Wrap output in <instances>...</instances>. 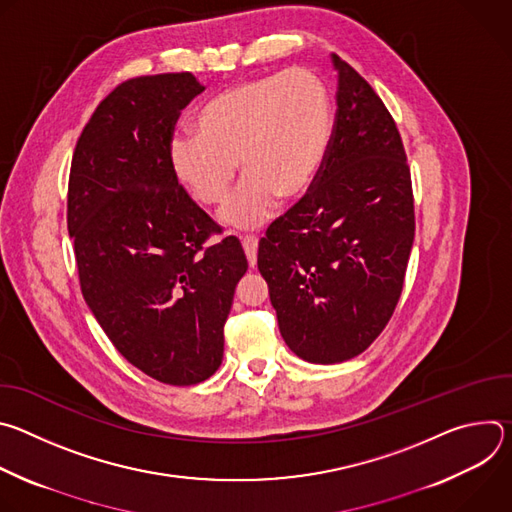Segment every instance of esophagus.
<instances>
[{"label":"esophagus","mask_w":512,"mask_h":512,"mask_svg":"<svg viewBox=\"0 0 512 512\" xmlns=\"http://www.w3.org/2000/svg\"><path fill=\"white\" fill-rule=\"evenodd\" d=\"M243 243V249H245V255H247V261L251 267L257 265V247H259V239L253 237V235H247L241 239Z\"/></svg>","instance_id":"1"}]
</instances>
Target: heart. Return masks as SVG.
<instances>
[{
	"instance_id": "obj_1",
	"label": "heart",
	"mask_w": 512,
	"mask_h": 512,
	"mask_svg": "<svg viewBox=\"0 0 512 512\" xmlns=\"http://www.w3.org/2000/svg\"><path fill=\"white\" fill-rule=\"evenodd\" d=\"M334 105L322 77L287 68L243 81L202 105L194 133L170 141L174 178L202 206H221L237 180L239 192L223 221L253 229L275 212L277 200H296L316 182L332 143Z\"/></svg>"
}]
</instances>
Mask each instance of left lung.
<instances>
[{"label":"left lung","instance_id":"8db88e82","mask_svg":"<svg viewBox=\"0 0 512 512\" xmlns=\"http://www.w3.org/2000/svg\"><path fill=\"white\" fill-rule=\"evenodd\" d=\"M332 62L338 109L328 158L257 253L285 344L316 364L358 356L385 330L415 237L399 129L373 87L340 56Z\"/></svg>","mask_w":512,"mask_h":512}]
</instances>
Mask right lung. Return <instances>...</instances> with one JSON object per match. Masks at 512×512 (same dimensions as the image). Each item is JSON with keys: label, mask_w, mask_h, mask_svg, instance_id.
<instances>
[{"label": "right lung", "mask_w": 512, "mask_h": 512, "mask_svg": "<svg viewBox=\"0 0 512 512\" xmlns=\"http://www.w3.org/2000/svg\"><path fill=\"white\" fill-rule=\"evenodd\" d=\"M204 91L192 72L115 87L85 125L68 178L66 225L81 291L113 346L148 377L206 381L223 362L225 322L247 271L170 168L180 111Z\"/></svg>", "instance_id": "add662e5"}]
</instances>
